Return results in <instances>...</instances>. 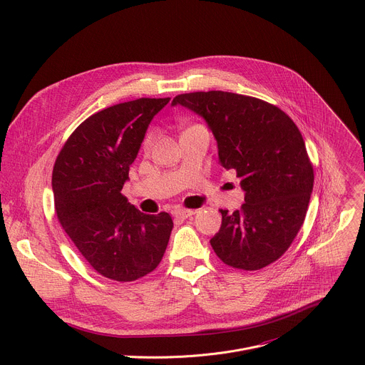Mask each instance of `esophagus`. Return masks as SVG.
Listing matches in <instances>:
<instances>
[{"instance_id":"34e87169","label":"esophagus","mask_w":365,"mask_h":365,"mask_svg":"<svg viewBox=\"0 0 365 365\" xmlns=\"http://www.w3.org/2000/svg\"><path fill=\"white\" fill-rule=\"evenodd\" d=\"M173 217L175 218H179V220H186L189 217H192L195 214L193 210H186V207H175V210L172 211Z\"/></svg>"}]
</instances>
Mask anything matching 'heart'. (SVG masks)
I'll use <instances>...</instances> for the list:
<instances>
[{
  "label": "heart",
  "instance_id": "1",
  "mask_svg": "<svg viewBox=\"0 0 365 365\" xmlns=\"http://www.w3.org/2000/svg\"><path fill=\"white\" fill-rule=\"evenodd\" d=\"M153 137H154V134H153L151 131H150V133H147V135H145V138H144V147H148V145L151 144Z\"/></svg>",
  "mask_w": 365,
  "mask_h": 365
}]
</instances>
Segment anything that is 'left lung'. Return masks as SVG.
Segmentation results:
<instances>
[{"label": "left lung", "instance_id": "8db88e82", "mask_svg": "<svg viewBox=\"0 0 365 365\" xmlns=\"http://www.w3.org/2000/svg\"><path fill=\"white\" fill-rule=\"evenodd\" d=\"M178 103L205 118L221 165L237 172L245 192L240 211L221 210V228L211 238L215 254L240 270L274 263L303 225L314 189V166L297 125L273 103L232 92L180 93L172 101Z\"/></svg>", "mask_w": 365, "mask_h": 365}]
</instances>
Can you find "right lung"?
<instances>
[{"label":"right lung","mask_w":365,"mask_h":365,"mask_svg":"<svg viewBox=\"0 0 365 365\" xmlns=\"http://www.w3.org/2000/svg\"><path fill=\"white\" fill-rule=\"evenodd\" d=\"M170 98H140L88 117L58 154L51 187L65 232L89 266L115 282L151 273L165 255L172 217L145 215L121 189L153 117Z\"/></svg>","instance_id":"obj_1"}]
</instances>
